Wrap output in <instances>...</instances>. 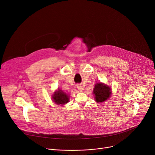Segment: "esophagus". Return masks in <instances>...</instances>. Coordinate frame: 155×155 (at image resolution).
<instances>
[{"instance_id":"esophagus-1","label":"esophagus","mask_w":155,"mask_h":155,"mask_svg":"<svg viewBox=\"0 0 155 155\" xmlns=\"http://www.w3.org/2000/svg\"><path fill=\"white\" fill-rule=\"evenodd\" d=\"M77 88H78V89L79 91H82L83 90H84V89H83L84 88H83V87H82L81 85H78V86H77Z\"/></svg>"}]
</instances>
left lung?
<instances>
[{"instance_id":"1","label":"left lung","mask_w":155,"mask_h":155,"mask_svg":"<svg viewBox=\"0 0 155 155\" xmlns=\"http://www.w3.org/2000/svg\"><path fill=\"white\" fill-rule=\"evenodd\" d=\"M93 94H94V98L96 101L97 103H102L109 99L112 91L109 86L104 83L99 82L95 84Z\"/></svg>"}]
</instances>
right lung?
I'll use <instances>...</instances> for the list:
<instances>
[{
  "label": "right lung",
  "instance_id": "1",
  "mask_svg": "<svg viewBox=\"0 0 155 155\" xmlns=\"http://www.w3.org/2000/svg\"><path fill=\"white\" fill-rule=\"evenodd\" d=\"M52 101L58 105H63L69 101V96L60 89L56 91L51 97Z\"/></svg>",
  "mask_w": 155,
  "mask_h": 155
}]
</instances>
